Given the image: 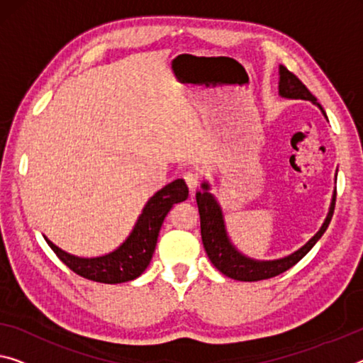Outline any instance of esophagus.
I'll return each instance as SVG.
<instances>
[{
  "instance_id": "obj_1",
  "label": "esophagus",
  "mask_w": 363,
  "mask_h": 363,
  "mask_svg": "<svg viewBox=\"0 0 363 363\" xmlns=\"http://www.w3.org/2000/svg\"><path fill=\"white\" fill-rule=\"evenodd\" d=\"M183 178H185V183L186 186L189 188V191H194V189L198 188V183H199V175L194 174V172H186L185 175H183Z\"/></svg>"
}]
</instances>
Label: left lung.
Returning a JSON list of instances; mask_svg holds the SVG:
<instances>
[{
	"instance_id": "left-lung-1",
	"label": "left lung",
	"mask_w": 363,
	"mask_h": 363,
	"mask_svg": "<svg viewBox=\"0 0 363 363\" xmlns=\"http://www.w3.org/2000/svg\"><path fill=\"white\" fill-rule=\"evenodd\" d=\"M279 96L286 99L311 100V102L316 104L318 107L321 108V105L316 102L315 96L305 87L303 82L300 81L294 72L284 68V66H279ZM321 111L325 113L323 108ZM201 188H203V191L196 193V203L201 217V238H203L206 253H208L211 263H213L216 266V269H219L222 274L243 282H255L274 277L282 274V272H286L287 269H291L294 264H297L298 261L313 248V245L321 238L323 233L326 232V228L333 219L334 204H336V191H334L330 213H328L321 228L315 233V237H311L308 242L303 245L302 248L297 250V252L292 255L286 256V258L274 261H258L247 258V256L237 252L235 247L230 243V240H228L220 206L213 194L208 191L209 185L208 183H203Z\"/></svg>"
}]
</instances>
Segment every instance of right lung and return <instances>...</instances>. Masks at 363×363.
<instances>
[{"mask_svg": "<svg viewBox=\"0 0 363 363\" xmlns=\"http://www.w3.org/2000/svg\"><path fill=\"white\" fill-rule=\"evenodd\" d=\"M188 198V186L183 180H175L159 189L144 206L136 225L115 252L97 258H79L53 245L45 237L50 248L58 258L81 277L102 284H121L143 274L152 259L160 227L172 206Z\"/></svg>", "mask_w": 363, "mask_h": 363, "instance_id": "obj_1", "label": "right lung"}]
</instances>
